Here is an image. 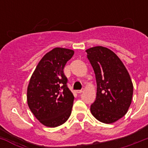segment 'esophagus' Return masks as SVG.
<instances>
[{"instance_id": "obj_1", "label": "esophagus", "mask_w": 148, "mask_h": 148, "mask_svg": "<svg viewBox=\"0 0 148 148\" xmlns=\"http://www.w3.org/2000/svg\"><path fill=\"white\" fill-rule=\"evenodd\" d=\"M76 92L77 93V94H81V93L84 92V90H77Z\"/></svg>"}]
</instances>
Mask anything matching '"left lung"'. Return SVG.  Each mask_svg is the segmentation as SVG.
Returning a JSON list of instances; mask_svg holds the SVG:
<instances>
[{
    "label": "left lung",
    "mask_w": 148,
    "mask_h": 148,
    "mask_svg": "<svg viewBox=\"0 0 148 148\" xmlns=\"http://www.w3.org/2000/svg\"><path fill=\"white\" fill-rule=\"evenodd\" d=\"M95 74L96 100L90 112L99 121L113 124L126 114L133 96V83L127 70L114 52L102 46L86 50Z\"/></svg>",
    "instance_id": "left-lung-1"
}]
</instances>
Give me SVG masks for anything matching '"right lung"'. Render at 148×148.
Returning a JSON list of instances; mask_svg holds the SVG:
<instances>
[{"label": "right lung", "instance_id": "add662e5", "mask_svg": "<svg viewBox=\"0 0 148 148\" xmlns=\"http://www.w3.org/2000/svg\"><path fill=\"white\" fill-rule=\"evenodd\" d=\"M74 53L73 50L63 47L47 52L29 81L27 90L29 108L34 117L48 127L60 126L71 114L74 97L67 87L64 67Z\"/></svg>", "mask_w": 148, "mask_h": 148}]
</instances>
